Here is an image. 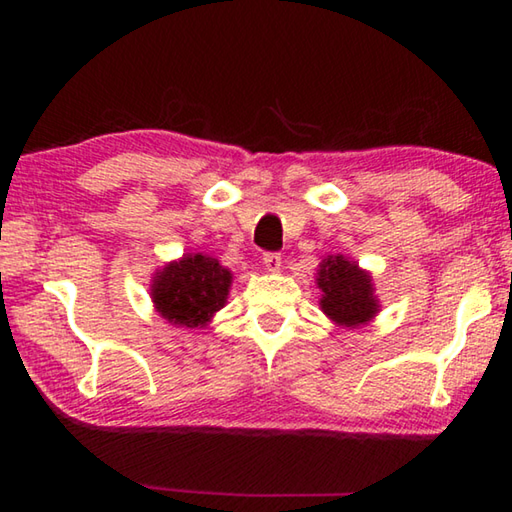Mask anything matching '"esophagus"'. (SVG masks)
<instances>
[{
    "mask_svg": "<svg viewBox=\"0 0 512 512\" xmlns=\"http://www.w3.org/2000/svg\"><path fill=\"white\" fill-rule=\"evenodd\" d=\"M262 262L266 266V271L277 273V271H280V266H282V257H280V253H264Z\"/></svg>",
    "mask_w": 512,
    "mask_h": 512,
    "instance_id": "obj_1",
    "label": "esophagus"
}]
</instances>
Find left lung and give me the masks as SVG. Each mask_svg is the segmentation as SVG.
I'll list each match as a JSON object with an SVG mask.
<instances>
[{
  "label": "left lung",
  "mask_w": 512,
  "mask_h": 512,
  "mask_svg": "<svg viewBox=\"0 0 512 512\" xmlns=\"http://www.w3.org/2000/svg\"><path fill=\"white\" fill-rule=\"evenodd\" d=\"M318 289L323 291L320 309L325 316L343 327H359L375 318L379 300L372 289V277L343 255H329L320 262L316 275Z\"/></svg>",
  "instance_id": "8db88e82"
}]
</instances>
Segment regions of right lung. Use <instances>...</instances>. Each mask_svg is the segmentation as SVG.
I'll use <instances>...</instances> for the list:
<instances>
[{
	"label": "right lung",
	"mask_w": 512,
	"mask_h": 512,
	"mask_svg": "<svg viewBox=\"0 0 512 512\" xmlns=\"http://www.w3.org/2000/svg\"><path fill=\"white\" fill-rule=\"evenodd\" d=\"M232 273L203 253L183 255L153 277L155 311L178 327H205L228 300Z\"/></svg>",
	"instance_id": "add662e5"
}]
</instances>
